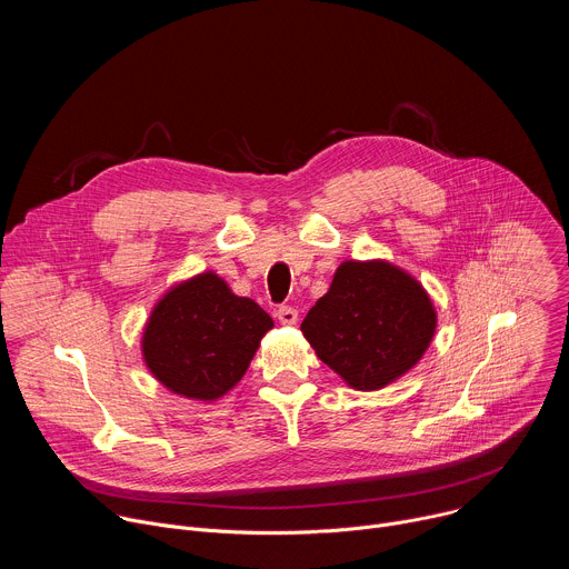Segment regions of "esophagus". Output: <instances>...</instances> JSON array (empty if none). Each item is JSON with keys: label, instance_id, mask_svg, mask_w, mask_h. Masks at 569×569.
I'll list each match as a JSON object with an SVG mask.
<instances>
[{"label": "esophagus", "instance_id": "1", "mask_svg": "<svg viewBox=\"0 0 569 569\" xmlns=\"http://www.w3.org/2000/svg\"><path fill=\"white\" fill-rule=\"evenodd\" d=\"M277 317H279V321L283 323V327H292V323H297L299 312H297L292 306H279Z\"/></svg>", "mask_w": 569, "mask_h": 569}]
</instances>
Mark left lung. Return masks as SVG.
Wrapping results in <instances>:
<instances>
[{"mask_svg":"<svg viewBox=\"0 0 569 569\" xmlns=\"http://www.w3.org/2000/svg\"><path fill=\"white\" fill-rule=\"evenodd\" d=\"M437 327L428 292L385 261H347L329 292L301 321V333L351 387L371 391L412 369Z\"/></svg>","mask_w":569,"mask_h":569,"instance_id":"obj_1","label":"left lung"}]
</instances>
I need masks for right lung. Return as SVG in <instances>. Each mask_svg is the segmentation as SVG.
<instances>
[{"label": "right lung", "mask_w": 569, "mask_h": 569, "mask_svg": "<svg viewBox=\"0 0 569 569\" xmlns=\"http://www.w3.org/2000/svg\"><path fill=\"white\" fill-rule=\"evenodd\" d=\"M272 317L236 297L213 272L164 295L143 333V358L154 378L187 398L213 400L248 371Z\"/></svg>", "instance_id": "right-lung-1"}]
</instances>
